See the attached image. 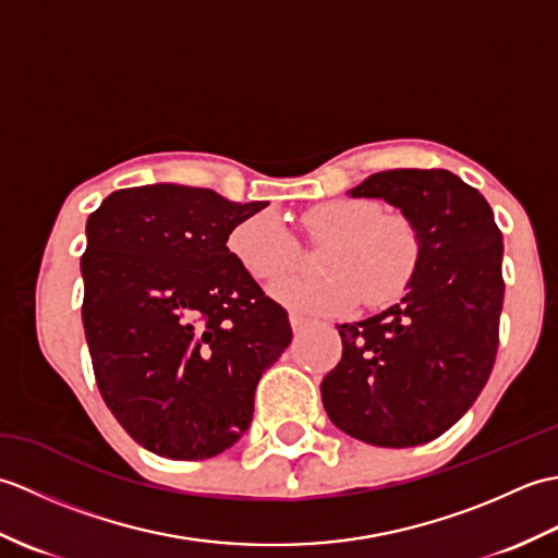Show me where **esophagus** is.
Returning a JSON list of instances; mask_svg holds the SVG:
<instances>
[{
  "mask_svg": "<svg viewBox=\"0 0 558 558\" xmlns=\"http://www.w3.org/2000/svg\"><path fill=\"white\" fill-rule=\"evenodd\" d=\"M290 324H292V330L294 333H302V330L310 326V318L306 316H302V314H298V312H292L290 314Z\"/></svg>",
  "mask_w": 558,
  "mask_h": 558,
  "instance_id": "esophagus-1",
  "label": "esophagus"
}]
</instances>
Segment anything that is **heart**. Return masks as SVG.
<instances>
[{
    "label": "heart",
    "instance_id": "heart-1",
    "mask_svg": "<svg viewBox=\"0 0 558 558\" xmlns=\"http://www.w3.org/2000/svg\"><path fill=\"white\" fill-rule=\"evenodd\" d=\"M302 230L312 244H325L316 278H290L272 288V298L306 314H342L364 298L369 306L405 298L420 276L424 242L405 213H386L372 198H333L302 213ZM228 248L248 278L272 286L300 264V242L276 213H256L230 230Z\"/></svg>",
    "mask_w": 558,
    "mask_h": 558
}]
</instances>
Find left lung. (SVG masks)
Instances as JSON below:
<instances>
[{
	"label": "left lung",
	"instance_id": "8db88e82",
	"mask_svg": "<svg viewBox=\"0 0 558 558\" xmlns=\"http://www.w3.org/2000/svg\"><path fill=\"white\" fill-rule=\"evenodd\" d=\"M350 194L410 216L424 258L400 304L338 326L342 360L322 381L324 408L364 444H429L472 408L494 369L504 236L487 198L448 170L376 172Z\"/></svg>",
	"mask_w": 558,
	"mask_h": 558
}]
</instances>
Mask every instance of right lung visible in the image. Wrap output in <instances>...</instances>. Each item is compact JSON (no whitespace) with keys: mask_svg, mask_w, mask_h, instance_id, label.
<instances>
[{"mask_svg":"<svg viewBox=\"0 0 558 558\" xmlns=\"http://www.w3.org/2000/svg\"><path fill=\"white\" fill-rule=\"evenodd\" d=\"M266 201L210 189H120L93 210L81 256L83 330L105 405L172 460L222 453L252 422L254 390L292 340L288 312L228 248Z\"/></svg>","mask_w":558,"mask_h":558,"instance_id":"add662e5","label":"right lung"}]
</instances>
